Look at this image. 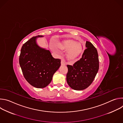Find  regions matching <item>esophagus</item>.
<instances>
[{
	"mask_svg": "<svg viewBox=\"0 0 123 123\" xmlns=\"http://www.w3.org/2000/svg\"><path fill=\"white\" fill-rule=\"evenodd\" d=\"M61 65H66L65 62L64 61V60H63V59H62V60H61Z\"/></svg>",
	"mask_w": 123,
	"mask_h": 123,
	"instance_id": "esophagus-1",
	"label": "esophagus"
}]
</instances>
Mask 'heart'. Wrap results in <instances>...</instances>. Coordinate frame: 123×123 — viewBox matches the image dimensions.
<instances>
[{"label": "heart", "mask_w": 123, "mask_h": 123, "mask_svg": "<svg viewBox=\"0 0 123 123\" xmlns=\"http://www.w3.org/2000/svg\"><path fill=\"white\" fill-rule=\"evenodd\" d=\"M58 48L61 50H67L66 57L67 60L70 61L76 60L82 52L81 47L73 40H68L62 41L58 44ZM52 49L56 53L58 52L57 48L54 46L52 47Z\"/></svg>", "instance_id": "b5f03b06"}]
</instances>
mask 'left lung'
Listing matches in <instances>:
<instances>
[{
  "label": "left lung",
  "instance_id": "left-lung-1",
  "mask_svg": "<svg viewBox=\"0 0 123 123\" xmlns=\"http://www.w3.org/2000/svg\"><path fill=\"white\" fill-rule=\"evenodd\" d=\"M86 48L82 58L73 66L67 65V82L72 89L81 91L89 86L99 69L98 55L96 49L89 41H86Z\"/></svg>",
  "mask_w": 123,
  "mask_h": 123
}]
</instances>
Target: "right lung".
<instances>
[{
  "mask_svg": "<svg viewBox=\"0 0 123 123\" xmlns=\"http://www.w3.org/2000/svg\"><path fill=\"white\" fill-rule=\"evenodd\" d=\"M33 37L22 46L19 64L27 82L37 88H44L51 81L55 73L61 65V60L55 59L49 50L40 47Z\"/></svg>",
  "mask_w": 123,
  "mask_h": 123,
  "instance_id": "obj_1",
  "label": "right lung"
}]
</instances>
